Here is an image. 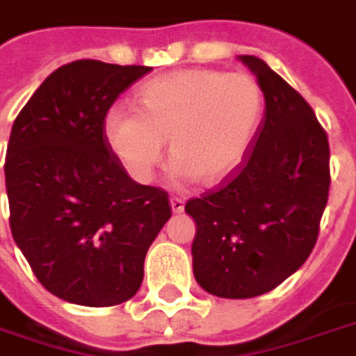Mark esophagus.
Returning <instances> with one entry per match:
<instances>
[{"instance_id": "34e87169", "label": "esophagus", "mask_w": 356, "mask_h": 356, "mask_svg": "<svg viewBox=\"0 0 356 356\" xmlns=\"http://www.w3.org/2000/svg\"><path fill=\"white\" fill-rule=\"evenodd\" d=\"M171 210L175 213H181L185 210V200L179 198V196H171Z\"/></svg>"}]
</instances>
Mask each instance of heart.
<instances>
[{
  "label": "heart",
  "mask_w": 356,
  "mask_h": 356,
  "mask_svg": "<svg viewBox=\"0 0 356 356\" xmlns=\"http://www.w3.org/2000/svg\"><path fill=\"white\" fill-rule=\"evenodd\" d=\"M138 111L113 106L106 136L136 181H150L170 144L175 173L216 186L238 170L262 113V88L247 73L183 69L156 76L138 92Z\"/></svg>",
  "instance_id": "obj_1"
}]
</instances>
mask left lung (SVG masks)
I'll use <instances>...</instances> for the list:
<instances>
[{
	"instance_id": "obj_1",
	"label": "left lung",
	"mask_w": 356,
	"mask_h": 356,
	"mask_svg": "<svg viewBox=\"0 0 356 356\" xmlns=\"http://www.w3.org/2000/svg\"><path fill=\"white\" fill-rule=\"evenodd\" d=\"M238 59L264 92V118L238 170L185 206L196 221V282L223 299L264 295L307 262L332 183L314 109L262 59Z\"/></svg>"
}]
</instances>
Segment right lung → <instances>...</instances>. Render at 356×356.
<instances>
[{
  "instance_id": "obj_1",
  "label": "right lung",
  "mask_w": 356,
  "mask_h": 356,
  "mask_svg": "<svg viewBox=\"0 0 356 356\" xmlns=\"http://www.w3.org/2000/svg\"><path fill=\"white\" fill-rule=\"evenodd\" d=\"M150 71L67 63L15 119L5 158L11 233L38 282L67 302L135 297L146 252L171 218L170 195L127 175L104 127L119 94Z\"/></svg>"
}]
</instances>
